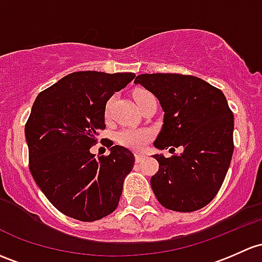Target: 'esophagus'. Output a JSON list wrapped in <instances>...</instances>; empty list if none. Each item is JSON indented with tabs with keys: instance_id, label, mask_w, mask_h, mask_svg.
<instances>
[{
	"instance_id": "1",
	"label": "esophagus",
	"mask_w": 262,
	"mask_h": 262,
	"mask_svg": "<svg viewBox=\"0 0 262 262\" xmlns=\"http://www.w3.org/2000/svg\"><path fill=\"white\" fill-rule=\"evenodd\" d=\"M145 156H143V154H136V162L137 163H142L143 161H144Z\"/></svg>"
}]
</instances>
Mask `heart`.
Masks as SVG:
<instances>
[{"instance_id": "b5f03b06", "label": "heart", "mask_w": 262, "mask_h": 262, "mask_svg": "<svg viewBox=\"0 0 262 262\" xmlns=\"http://www.w3.org/2000/svg\"><path fill=\"white\" fill-rule=\"evenodd\" d=\"M147 92H138L136 94V99L138 96L143 95ZM109 112V105L106 106V114ZM153 133L149 129L145 128H124L120 129L117 134H115V140L118 142V144H120L122 147L129 148L132 150H142L148 143L152 139Z\"/></svg>"}]
</instances>
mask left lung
Masks as SVG:
<instances>
[{
	"instance_id": "8db88e82",
	"label": "left lung",
	"mask_w": 262,
	"mask_h": 262,
	"mask_svg": "<svg viewBox=\"0 0 262 262\" xmlns=\"http://www.w3.org/2000/svg\"><path fill=\"white\" fill-rule=\"evenodd\" d=\"M136 84L157 96L164 112L154 147H182L166 158L154 154L159 169L150 186L163 207L192 212L213 200L233 153V114L224 93L207 81L181 74H142Z\"/></svg>"
}]
</instances>
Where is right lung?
<instances>
[{"instance_id":"add662e5","label":"right lung","mask_w":262,"mask_h":262,"mask_svg":"<svg viewBox=\"0 0 262 262\" xmlns=\"http://www.w3.org/2000/svg\"><path fill=\"white\" fill-rule=\"evenodd\" d=\"M134 78L133 73H71L32 105L25 125L30 170L46 198L71 219L96 221L118 207L134 154L110 143L109 156L95 158L90 148L105 129L106 101Z\"/></svg>"}]
</instances>
